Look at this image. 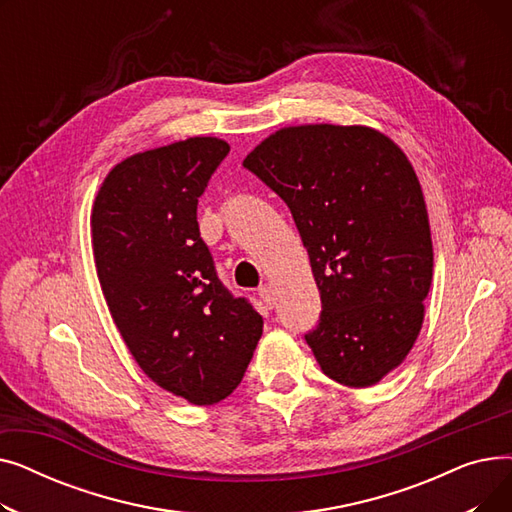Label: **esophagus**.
I'll return each mask as SVG.
<instances>
[{
  "label": "esophagus",
  "instance_id": "esophagus-1",
  "mask_svg": "<svg viewBox=\"0 0 512 512\" xmlns=\"http://www.w3.org/2000/svg\"><path fill=\"white\" fill-rule=\"evenodd\" d=\"M259 297H261V301L267 305V307H274L276 305V292H274V288L270 286V284H263L261 288H259Z\"/></svg>",
  "mask_w": 512,
  "mask_h": 512
}]
</instances>
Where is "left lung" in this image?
<instances>
[{
  "instance_id": "8db88e82",
  "label": "left lung",
  "mask_w": 512,
  "mask_h": 512,
  "mask_svg": "<svg viewBox=\"0 0 512 512\" xmlns=\"http://www.w3.org/2000/svg\"><path fill=\"white\" fill-rule=\"evenodd\" d=\"M288 205L321 297L307 344L328 378L378 384L423 324L434 251L407 155L367 126L282 128L242 161Z\"/></svg>"
}]
</instances>
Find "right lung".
<instances>
[{"label": "right lung", "mask_w": 512, "mask_h": 512, "mask_svg": "<svg viewBox=\"0 0 512 512\" xmlns=\"http://www.w3.org/2000/svg\"><path fill=\"white\" fill-rule=\"evenodd\" d=\"M228 151L195 137L132 155L107 174L91 215L97 276L128 351L199 407L236 390L263 332L253 303L218 278L197 222Z\"/></svg>", "instance_id": "1"}]
</instances>
